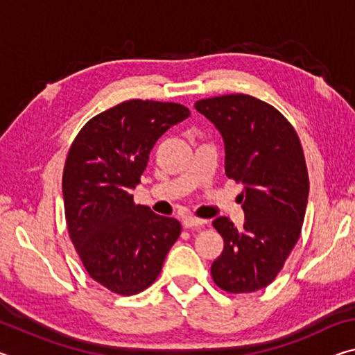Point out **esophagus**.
<instances>
[{"label":"esophagus","mask_w":355,"mask_h":355,"mask_svg":"<svg viewBox=\"0 0 355 355\" xmlns=\"http://www.w3.org/2000/svg\"><path fill=\"white\" fill-rule=\"evenodd\" d=\"M205 222H207L205 219H199V218H196V216H186V218H183V227L184 228L202 227Z\"/></svg>","instance_id":"34e87169"}]
</instances>
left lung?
Segmentation results:
<instances>
[{
  "label": "left lung",
  "instance_id": "obj_1",
  "mask_svg": "<svg viewBox=\"0 0 355 355\" xmlns=\"http://www.w3.org/2000/svg\"><path fill=\"white\" fill-rule=\"evenodd\" d=\"M225 146V173L244 184V225L220 216L213 227L224 250L211 264L214 284L227 293H252L272 284L302 230L309 172L299 136L274 106L232 94L196 101Z\"/></svg>",
  "mask_w": 355,
  "mask_h": 355
}]
</instances>
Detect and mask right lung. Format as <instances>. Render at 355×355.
<instances>
[{
	"label": "right lung",
	"instance_id": "1",
	"mask_svg": "<svg viewBox=\"0 0 355 355\" xmlns=\"http://www.w3.org/2000/svg\"><path fill=\"white\" fill-rule=\"evenodd\" d=\"M189 114L178 103L122 101L71 142L62 173L69 236L87 274L112 293L131 296L152 285L182 233L177 219L136 205L131 189L156 141Z\"/></svg>",
	"mask_w": 355,
	"mask_h": 355
}]
</instances>
